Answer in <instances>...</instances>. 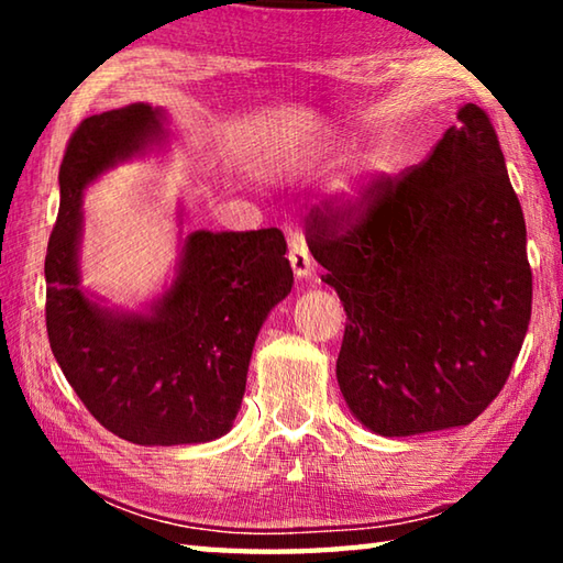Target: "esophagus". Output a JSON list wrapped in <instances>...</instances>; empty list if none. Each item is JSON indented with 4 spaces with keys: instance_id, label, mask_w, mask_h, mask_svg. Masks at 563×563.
Instances as JSON below:
<instances>
[{
    "instance_id": "34e87169",
    "label": "esophagus",
    "mask_w": 563,
    "mask_h": 563,
    "mask_svg": "<svg viewBox=\"0 0 563 563\" xmlns=\"http://www.w3.org/2000/svg\"><path fill=\"white\" fill-rule=\"evenodd\" d=\"M288 261H290V268L295 273V278H308V275L312 273V255L308 251V245H305L302 241L290 243Z\"/></svg>"
}]
</instances>
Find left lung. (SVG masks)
<instances>
[{
    "mask_svg": "<svg viewBox=\"0 0 563 563\" xmlns=\"http://www.w3.org/2000/svg\"><path fill=\"white\" fill-rule=\"evenodd\" d=\"M456 121L422 164L328 198L305 225L347 312L340 393L383 437L474 422L531 320L527 225L497 131L476 103Z\"/></svg>",
    "mask_w": 563,
    "mask_h": 563,
    "instance_id": "8db88e82",
    "label": "left lung"
}]
</instances>
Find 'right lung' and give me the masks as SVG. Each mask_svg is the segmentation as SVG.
<instances>
[{
	"instance_id": "right-lung-1",
	"label": "right lung",
	"mask_w": 563,
	"mask_h": 563,
	"mask_svg": "<svg viewBox=\"0 0 563 563\" xmlns=\"http://www.w3.org/2000/svg\"><path fill=\"white\" fill-rule=\"evenodd\" d=\"M161 136V113L131 103L84 119L59 168V218L46 245V332L84 407L133 444H198L231 430L247 362L273 305L292 288L278 228L196 231L151 316L101 310L79 290L81 194Z\"/></svg>"
}]
</instances>
